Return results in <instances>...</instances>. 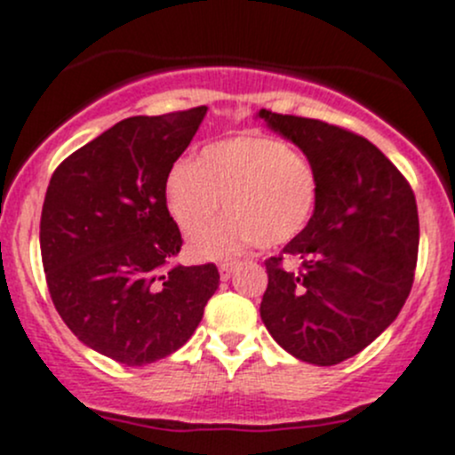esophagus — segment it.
Here are the masks:
<instances>
[{
  "instance_id": "obj_1",
  "label": "esophagus",
  "mask_w": 455,
  "mask_h": 455,
  "mask_svg": "<svg viewBox=\"0 0 455 455\" xmlns=\"http://www.w3.org/2000/svg\"><path fill=\"white\" fill-rule=\"evenodd\" d=\"M233 270H235V261H224V264H220V279H222V282H228Z\"/></svg>"
}]
</instances>
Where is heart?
<instances>
[{"label":"heart","instance_id":"b5f03b06","mask_svg":"<svg viewBox=\"0 0 455 455\" xmlns=\"http://www.w3.org/2000/svg\"><path fill=\"white\" fill-rule=\"evenodd\" d=\"M319 187L308 156L273 136L240 134L206 145L198 160H178L164 196L187 235L204 228L224 198L228 213L191 242L198 259H222L253 242L279 246L295 240L313 220Z\"/></svg>","mask_w":455,"mask_h":455}]
</instances>
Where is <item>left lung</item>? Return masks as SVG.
I'll return each mask as SVG.
<instances>
[{"label": "left lung", "instance_id": "obj_1", "mask_svg": "<svg viewBox=\"0 0 455 455\" xmlns=\"http://www.w3.org/2000/svg\"><path fill=\"white\" fill-rule=\"evenodd\" d=\"M257 116L313 160L321 185L308 227L266 259L261 321L295 359L337 365L368 347L410 297L419 259L414 191L363 136L268 109ZM283 259L300 270L283 269Z\"/></svg>", "mask_w": 455, "mask_h": 455}]
</instances>
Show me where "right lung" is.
<instances>
[{
  "label": "right lung",
  "mask_w": 455,
  "mask_h": 455,
  "mask_svg": "<svg viewBox=\"0 0 455 455\" xmlns=\"http://www.w3.org/2000/svg\"><path fill=\"white\" fill-rule=\"evenodd\" d=\"M204 116L206 105L125 118L50 178L39 227L50 297L81 343L118 363L173 355L220 286L215 264L164 270L182 246L164 182Z\"/></svg>",
  "instance_id": "1"
}]
</instances>
